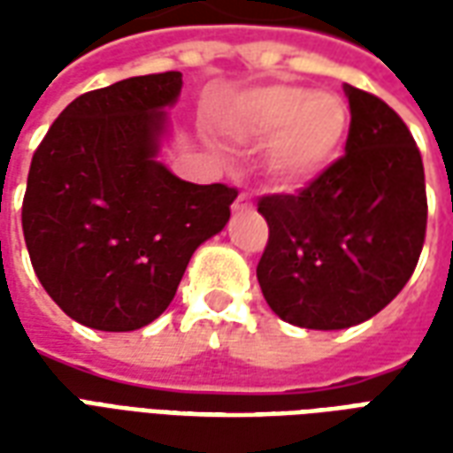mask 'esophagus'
<instances>
[{
  "label": "esophagus",
  "instance_id": "obj_1",
  "mask_svg": "<svg viewBox=\"0 0 453 453\" xmlns=\"http://www.w3.org/2000/svg\"><path fill=\"white\" fill-rule=\"evenodd\" d=\"M250 208H252V201H250V196H247V194H240V196L235 198V203H233V211H237V213L250 211Z\"/></svg>",
  "mask_w": 453,
  "mask_h": 453
}]
</instances>
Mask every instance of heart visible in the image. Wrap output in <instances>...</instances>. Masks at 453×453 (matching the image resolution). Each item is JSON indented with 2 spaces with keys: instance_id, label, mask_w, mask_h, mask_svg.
<instances>
[{
  "instance_id": "b5f03b06",
  "label": "heart",
  "mask_w": 453,
  "mask_h": 453,
  "mask_svg": "<svg viewBox=\"0 0 453 453\" xmlns=\"http://www.w3.org/2000/svg\"><path fill=\"white\" fill-rule=\"evenodd\" d=\"M347 104L296 84L257 89L240 106V128L257 140H272L269 172L284 187L315 179L337 155L347 130Z\"/></svg>"
}]
</instances>
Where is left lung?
I'll list each match as a JSON object with an SVG mask.
<instances>
[{
	"label": "left lung",
	"mask_w": 453,
	"mask_h": 453,
	"mask_svg": "<svg viewBox=\"0 0 453 453\" xmlns=\"http://www.w3.org/2000/svg\"><path fill=\"white\" fill-rule=\"evenodd\" d=\"M344 155L298 194H269L257 279L281 320L344 330L383 311L418 266L427 233L425 167L388 104L347 84Z\"/></svg>",
	"instance_id": "1"
}]
</instances>
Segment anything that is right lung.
I'll use <instances>...</instances> for the list:
<instances>
[{
    "label": "right lung",
    "instance_id": "right-lung-1",
    "mask_svg": "<svg viewBox=\"0 0 453 453\" xmlns=\"http://www.w3.org/2000/svg\"><path fill=\"white\" fill-rule=\"evenodd\" d=\"M181 73L77 96L34 152L21 226L48 296L77 323L128 333L167 311L194 250L226 227L237 188L157 162Z\"/></svg>",
    "mask_w": 453,
    "mask_h": 453
}]
</instances>
